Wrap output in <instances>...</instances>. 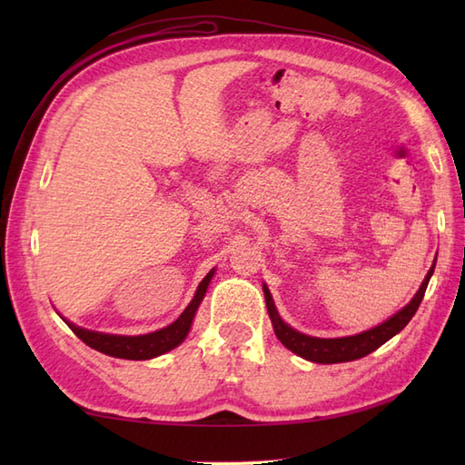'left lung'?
I'll list each match as a JSON object with an SVG mask.
<instances>
[{
	"label": "left lung",
	"instance_id": "left-lung-1",
	"mask_svg": "<svg viewBox=\"0 0 465 465\" xmlns=\"http://www.w3.org/2000/svg\"><path fill=\"white\" fill-rule=\"evenodd\" d=\"M433 268H436V260H433V265L430 268L426 278H423L416 295H413L411 302L408 305H403L398 313H393L391 318L381 322L380 325H375V328H370L355 335H345V338H313V335H305L298 330H293L292 325H288L282 320L268 285L263 283L265 305H268V313H270L275 335H278V340L295 355H300V358L313 363L353 361L375 351L380 345H383L385 341L391 340L393 335L406 328L410 320L413 318V313H416L420 308L423 293H426V288L430 283V278L433 275Z\"/></svg>",
	"mask_w": 465,
	"mask_h": 465
}]
</instances>
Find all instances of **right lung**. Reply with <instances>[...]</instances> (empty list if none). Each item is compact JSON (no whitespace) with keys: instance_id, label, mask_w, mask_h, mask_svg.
Returning <instances> with one entry per match:
<instances>
[{"instance_id":"obj_1","label":"right lung","mask_w":465,"mask_h":465,"mask_svg":"<svg viewBox=\"0 0 465 465\" xmlns=\"http://www.w3.org/2000/svg\"><path fill=\"white\" fill-rule=\"evenodd\" d=\"M213 273H215V268L200 282L192 302L187 303V308L182 312L180 318H177L173 323L165 325V328L152 331V333H143V335L104 333V331L80 328V325H75L65 318H64V322L84 343H87L90 348L102 351L105 355H112V358H120V360H135V361L137 360H152V358H157V355L172 351L187 338V333H190V330H192L195 312L205 298L207 285H210Z\"/></svg>"}]
</instances>
